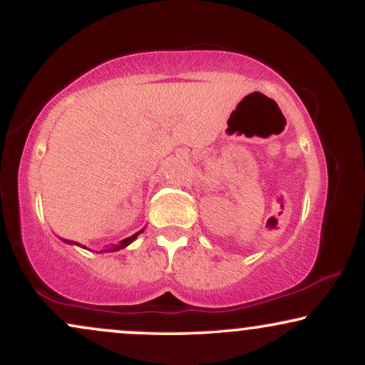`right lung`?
<instances>
[{
  "label": "right lung",
  "mask_w": 365,
  "mask_h": 365,
  "mask_svg": "<svg viewBox=\"0 0 365 365\" xmlns=\"http://www.w3.org/2000/svg\"><path fill=\"white\" fill-rule=\"evenodd\" d=\"M139 233H142V230H140V232H137V233H135V235H132V237L125 238V240H121L118 245H113V247H110V249H108V250H106V252H115V250H120V249H123V247H127V245H130V244H132V242H133V240H135V238H137V235H139ZM65 242H66V244H72V242H70V240H65ZM73 244H75V242H73Z\"/></svg>",
  "instance_id": "obj_1"
}]
</instances>
